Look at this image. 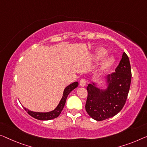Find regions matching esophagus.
Returning <instances> with one entry per match:
<instances>
[{
  "mask_svg": "<svg viewBox=\"0 0 147 147\" xmlns=\"http://www.w3.org/2000/svg\"><path fill=\"white\" fill-rule=\"evenodd\" d=\"M85 85H86V80H85L84 78H82V79L80 80V86L84 87L85 86Z\"/></svg>",
  "mask_w": 147,
  "mask_h": 147,
  "instance_id": "obj_1",
  "label": "esophagus"
}]
</instances>
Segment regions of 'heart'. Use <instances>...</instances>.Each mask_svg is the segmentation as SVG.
<instances>
[{
  "label": "heart",
  "instance_id": "obj_1",
  "mask_svg": "<svg viewBox=\"0 0 147 147\" xmlns=\"http://www.w3.org/2000/svg\"><path fill=\"white\" fill-rule=\"evenodd\" d=\"M107 53V50L104 47H99L96 50L95 52L92 55V60L94 61H99L104 57ZM115 59L113 57H109L106 58V59L103 61L102 63L101 66L100 67V73H105L108 71L110 69L111 67L112 66L114 63Z\"/></svg>",
  "mask_w": 147,
  "mask_h": 147
}]
</instances>
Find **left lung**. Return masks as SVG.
Returning a JSON list of instances; mask_svg holds the SVG:
<instances>
[{
	"label": "left lung",
	"instance_id": "obj_1",
	"mask_svg": "<svg viewBox=\"0 0 147 147\" xmlns=\"http://www.w3.org/2000/svg\"><path fill=\"white\" fill-rule=\"evenodd\" d=\"M105 80V88L98 86L96 82L89 84L86 88L85 108L88 114L96 121L113 117L125 104L131 81L129 59L125 53H123L115 73L107 76Z\"/></svg>",
	"mask_w": 147,
	"mask_h": 147
}]
</instances>
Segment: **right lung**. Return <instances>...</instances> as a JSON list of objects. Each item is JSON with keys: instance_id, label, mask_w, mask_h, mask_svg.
Returning <instances> with one entry per match:
<instances>
[{"instance_id": "1", "label": "right lung", "mask_w": 147, "mask_h": 147, "mask_svg": "<svg viewBox=\"0 0 147 147\" xmlns=\"http://www.w3.org/2000/svg\"><path fill=\"white\" fill-rule=\"evenodd\" d=\"M78 86V82H74L65 88L64 91H63L62 98H61V101L59 103L58 106L56 107L55 109H54L53 110H52L51 111H49V112H36V111H30V109L26 108L24 107V108L25 110L27 111L28 114L31 115L32 117L36 118L37 119L50 120L54 119V118L57 117L58 116L60 115L61 111H62L63 109L65 106V102H66V100L68 95L71 93V92L72 90H73L74 88H76Z\"/></svg>"}]
</instances>
